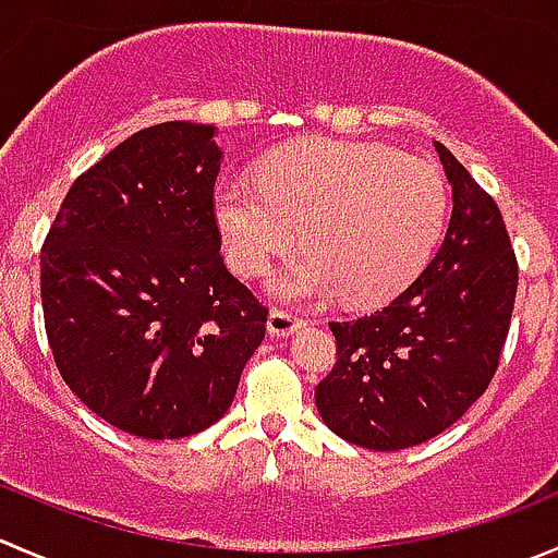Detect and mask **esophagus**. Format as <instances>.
I'll list each match as a JSON object with an SVG mask.
<instances>
[{
  "mask_svg": "<svg viewBox=\"0 0 558 558\" xmlns=\"http://www.w3.org/2000/svg\"><path fill=\"white\" fill-rule=\"evenodd\" d=\"M302 324L305 322H302L300 316H294L291 311H283V307H275L267 318V329L272 335H291L294 329H300Z\"/></svg>",
  "mask_w": 558,
  "mask_h": 558,
  "instance_id": "obj_1",
  "label": "esophagus"
}]
</instances>
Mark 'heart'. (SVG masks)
Returning <instances> with one entry per match:
<instances>
[{"instance_id": "obj_1", "label": "heart", "mask_w": 558, "mask_h": 558, "mask_svg": "<svg viewBox=\"0 0 558 558\" xmlns=\"http://www.w3.org/2000/svg\"><path fill=\"white\" fill-rule=\"evenodd\" d=\"M215 218L247 278L267 272L300 231L307 253L275 280L286 300L340 291L351 305H373L425 267L447 218V187L434 163L381 144L305 142L269 158L258 182H220Z\"/></svg>"}]
</instances>
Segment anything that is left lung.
Masks as SVG:
<instances>
[{
    "label": "left lung",
    "mask_w": 558,
    "mask_h": 558,
    "mask_svg": "<svg viewBox=\"0 0 558 558\" xmlns=\"http://www.w3.org/2000/svg\"><path fill=\"white\" fill-rule=\"evenodd\" d=\"M452 218L434 262L389 305L329 322L335 365L316 387L340 439L392 452L458 423L488 389L510 332L518 258L499 207L447 147Z\"/></svg>",
    "instance_id": "left-lung-1"
}]
</instances>
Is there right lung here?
<instances>
[{
	"mask_svg": "<svg viewBox=\"0 0 558 558\" xmlns=\"http://www.w3.org/2000/svg\"><path fill=\"white\" fill-rule=\"evenodd\" d=\"M213 124L144 128L70 185L40 251L48 345L64 384L144 439L229 411L267 305L226 269Z\"/></svg>",
	"mask_w": 558,
	"mask_h": 558,
	"instance_id": "obj_1",
	"label": "right lung"
}]
</instances>
